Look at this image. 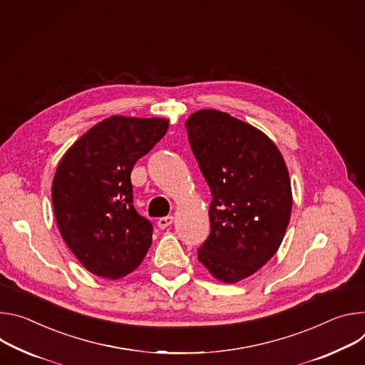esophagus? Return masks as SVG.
<instances>
[{"label":"esophagus","instance_id":"esophagus-1","mask_svg":"<svg viewBox=\"0 0 365 365\" xmlns=\"http://www.w3.org/2000/svg\"><path fill=\"white\" fill-rule=\"evenodd\" d=\"M174 223V216H165V217H160L158 220V227L159 229H167L168 226H171Z\"/></svg>","mask_w":365,"mask_h":365}]
</instances>
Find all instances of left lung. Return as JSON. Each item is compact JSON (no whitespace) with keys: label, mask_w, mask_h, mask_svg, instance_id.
I'll use <instances>...</instances> for the list:
<instances>
[{"label":"left lung","mask_w":365,"mask_h":365,"mask_svg":"<svg viewBox=\"0 0 365 365\" xmlns=\"http://www.w3.org/2000/svg\"><path fill=\"white\" fill-rule=\"evenodd\" d=\"M185 129L213 197L198 261L223 282L240 281L284 237L293 205L286 162L268 136L223 111H195Z\"/></svg>","instance_id":"left-lung-1"}]
</instances>
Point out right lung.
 <instances>
[{
	"label": "right lung",
	"instance_id": "add662e5",
	"mask_svg": "<svg viewBox=\"0 0 365 365\" xmlns=\"http://www.w3.org/2000/svg\"><path fill=\"white\" fill-rule=\"evenodd\" d=\"M168 130L165 118L113 115L63 155L52 185L58 227L90 272L117 279L136 269L152 244V223L133 206L130 174Z\"/></svg>",
	"mask_w": 365,
	"mask_h": 365
}]
</instances>
